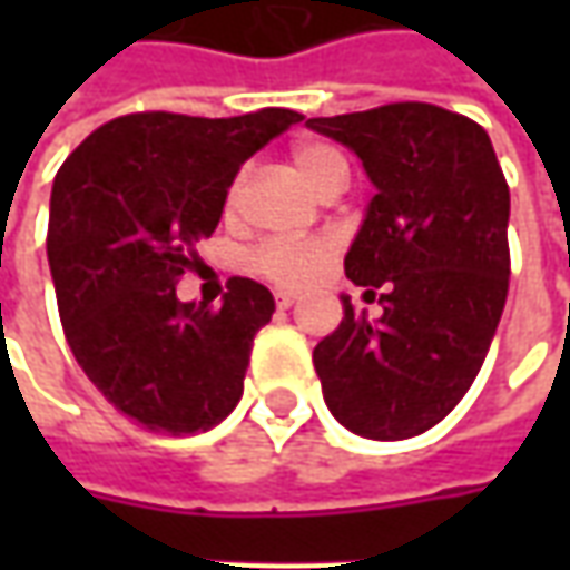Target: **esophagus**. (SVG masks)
<instances>
[{"label": "esophagus", "instance_id": "34e87169", "mask_svg": "<svg viewBox=\"0 0 570 570\" xmlns=\"http://www.w3.org/2000/svg\"><path fill=\"white\" fill-rule=\"evenodd\" d=\"M297 295L295 292H275V307L278 311H288V307H295Z\"/></svg>", "mask_w": 570, "mask_h": 570}]
</instances>
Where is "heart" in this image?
<instances>
[{
	"label": "heart",
	"instance_id": "heart-1",
	"mask_svg": "<svg viewBox=\"0 0 570 570\" xmlns=\"http://www.w3.org/2000/svg\"><path fill=\"white\" fill-rule=\"evenodd\" d=\"M292 165H295L297 177L314 189V193H326L330 187H345L348 180V165L333 145L323 142H301L292 151ZM244 187V177L234 180L228 193V203L234 206ZM333 256V244L330 240H292V244H266L256 253V269L273 278L278 285H304L311 278H317L326 263Z\"/></svg>",
	"mask_w": 570,
	"mask_h": 570
}]
</instances>
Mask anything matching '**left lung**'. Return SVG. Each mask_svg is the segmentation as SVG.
<instances>
[{
	"label": "left lung",
	"instance_id": "obj_1",
	"mask_svg": "<svg viewBox=\"0 0 570 570\" xmlns=\"http://www.w3.org/2000/svg\"><path fill=\"white\" fill-rule=\"evenodd\" d=\"M307 126L358 155L374 196L345 275L381 288L367 320L342 295V323L314 367L336 422L371 441L434 428L475 381L508 297L511 193L479 122L434 104H386Z\"/></svg>",
	"mask_w": 570,
	"mask_h": 570
}]
</instances>
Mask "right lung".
<instances>
[{
	"instance_id": "right-lung-1",
	"label": "right lung",
	"mask_w": 570,
	"mask_h": 570,
	"mask_svg": "<svg viewBox=\"0 0 570 570\" xmlns=\"http://www.w3.org/2000/svg\"><path fill=\"white\" fill-rule=\"evenodd\" d=\"M304 117L263 107L206 120L129 114L59 167L47 259L66 342L107 403L139 425L196 434L240 403L250 345L275 301L230 278L218 311L180 301L177 278L218 228L240 165Z\"/></svg>"
}]
</instances>
